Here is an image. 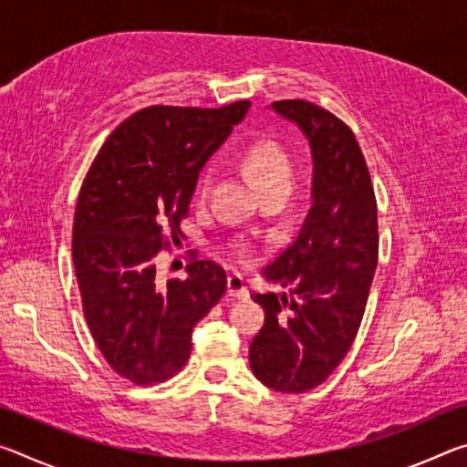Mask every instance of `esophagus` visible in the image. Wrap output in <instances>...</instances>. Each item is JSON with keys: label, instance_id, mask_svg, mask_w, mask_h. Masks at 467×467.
<instances>
[{"label": "esophagus", "instance_id": "esophagus-1", "mask_svg": "<svg viewBox=\"0 0 467 467\" xmlns=\"http://www.w3.org/2000/svg\"><path fill=\"white\" fill-rule=\"evenodd\" d=\"M228 296L241 298V300L249 298V290H247V286H244V280L239 274L228 275Z\"/></svg>", "mask_w": 467, "mask_h": 467}]
</instances>
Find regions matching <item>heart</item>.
Returning <instances> with one entry per match:
<instances>
[{
  "mask_svg": "<svg viewBox=\"0 0 467 467\" xmlns=\"http://www.w3.org/2000/svg\"><path fill=\"white\" fill-rule=\"evenodd\" d=\"M243 169L262 195L290 192L292 181H295V167H292L290 156L275 140L253 141L243 154ZM210 187L212 171H205L200 181V192H197L202 202L210 195ZM241 253H247V247H241Z\"/></svg>",
  "mask_w": 467,
  "mask_h": 467,
  "instance_id": "b5f03b06",
  "label": "heart"
}]
</instances>
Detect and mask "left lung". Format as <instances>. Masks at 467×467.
Returning <instances> with one entry per match:
<instances>
[{"label":"left lung","mask_w":467,"mask_h":467,"mask_svg":"<svg viewBox=\"0 0 467 467\" xmlns=\"http://www.w3.org/2000/svg\"><path fill=\"white\" fill-rule=\"evenodd\" d=\"M272 107L309 138L313 203L264 272L290 295H251L265 323L249 365L270 389L305 393L334 373L358 334L379 257L377 200L357 136L339 117L303 99Z\"/></svg>","instance_id":"1"}]
</instances>
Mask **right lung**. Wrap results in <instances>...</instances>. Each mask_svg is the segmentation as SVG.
<instances>
[{
    "instance_id": "obj_1",
    "label": "right lung",
    "mask_w": 467,
    "mask_h": 467,
    "mask_svg": "<svg viewBox=\"0 0 467 467\" xmlns=\"http://www.w3.org/2000/svg\"><path fill=\"white\" fill-rule=\"evenodd\" d=\"M249 107L141 109L110 133L84 179L72 239L84 319L109 367L131 383L175 377L195 323L226 292V272L197 253L185 280L162 286L154 257L185 239L197 175Z\"/></svg>"
}]
</instances>
